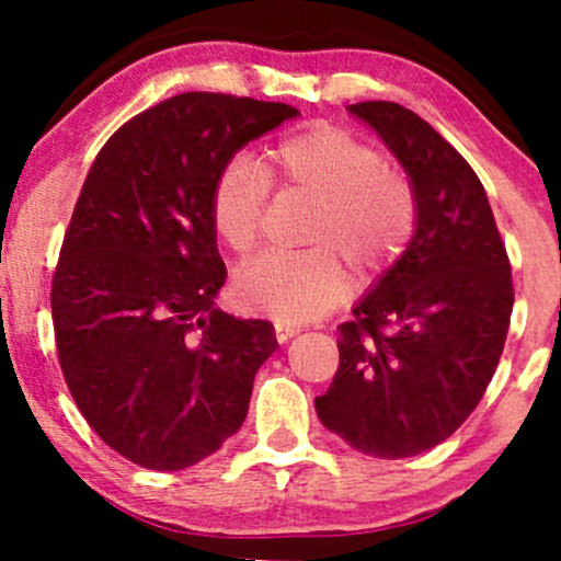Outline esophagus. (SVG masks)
Returning a JSON list of instances; mask_svg holds the SVG:
<instances>
[{
  "label": "esophagus",
  "mask_w": 561,
  "mask_h": 561,
  "mask_svg": "<svg viewBox=\"0 0 561 561\" xmlns=\"http://www.w3.org/2000/svg\"><path fill=\"white\" fill-rule=\"evenodd\" d=\"M274 332H276V340H279V343H287L289 337H295V334L300 332V327L298 324H289V321H276Z\"/></svg>",
  "instance_id": "1"
}]
</instances>
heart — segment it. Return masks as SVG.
Returning <instances> with one entry per match:
<instances>
[{
    "instance_id": "heart-1",
    "label": "heart",
    "mask_w": 561,
    "mask_h": 561,
    "mask_svg": "<svg viewBox=\"0 0 561 561\" xmlns=\"http://www.w3.org/2000/svg\"><path fill=\"white\" fill-rule=\"evenodd\" d=\"M272 186L313 199L302 253H266L242 268L234 295L242 308L276 321L321 317L343 300L347 274H377L401 255L416 227L409 176L345 128L313 124L272 145L261 163L237 156L210 186V227L234 255H250L266 229Z\"/></svg>"
}]
</instances>
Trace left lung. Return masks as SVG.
I'll return each mask as SVG.
<instances>
[{"label":"left lung","instance_id":"1","mask_svg":"<svg viewBox=\"0 0 561 561\" xmlns=\"http://www.w3.org/2000/svg\"><path fill=\"white\" fill-rule=\"evenodd\" d=\"M409 171L416 231L401 261L337 327L340 366L317 398L321 424L377 459H405L454 435L504 353L514 287L478 173L398 102H356Z\"/></svg>","mask_w":561,"mask_h":561}]
</instances>
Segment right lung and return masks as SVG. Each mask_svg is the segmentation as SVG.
Wrapping results in <instances>:
<instances>
[{"label": "right lung", "instance_id": "right-lung-1", "mask_svg": "<svg viewBox=\"0 0 561 561\" xmlns=\"http://www.w3.org/2000/svg\"><path fill=\"white\" fill-rule=\"evenodd\" d=\"M293 115L184 92L126 121L87 173L53 276L57 358L83 420L134 465L186 469L242 427L276 337L214 308L227 266L208 199L221 165Z\"/></svg>", "mask_w": 561, "mask_h": 561}]
</instances>
